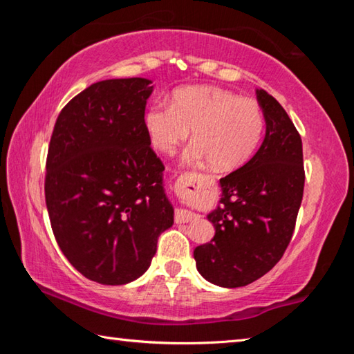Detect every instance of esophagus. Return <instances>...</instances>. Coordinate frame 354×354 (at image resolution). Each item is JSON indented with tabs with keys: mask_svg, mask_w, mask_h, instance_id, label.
I'll use <instances>...</instances> for the list:
<instances>
[{
	"mask_svg": "<svg viewBox=\"0 0 354 354\" xmlns=\"http://www.w3.org/2000/svg\"><path fill=\"white\" fill-rule=\"evenodd\" d=\"M196 215L190 211H185V209H178L175 212V221L176 223H189V221H194Z\"/></svg>",
	"mask_w": 354,
	"mask_h": 354,
	"instance_id": "34e87169",
	"label": "esophagus"
}]
</instances>
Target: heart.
<instances>
[{
	"label": "heart",
	"mask_w": 354,
	"mask_h": 354,
	"mask_svg": "<svg viewBox=\"0 0 354 354\" xmlns=\"http://www.w3.org/2000/svg\"><path fill=\"white\" fill-rule=\"evenodd\" d=\"M145 128L153 147L173 153L194 139L185 159L214 169L232 170L254 154L263 133L261 106L251 98L215 86H192L173 93V101H158L148 107Z\"/></svg>",
	"instance_id": "heart-1"
}]
</instances>
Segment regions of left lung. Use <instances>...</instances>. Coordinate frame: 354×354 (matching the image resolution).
<instances>
[{
    "mask_svg": "<svg viewBox=\"0 0 354 354\" xmlns=\"http://www.w3.org/2000/svg\"><path fill=\"white\" fill-rule=\"evenodd\" d=\"M256 95L266 139L247 164L220 179V206L207 217L215 236L194 251L201 277L223 287L247 286L277 266L303 200L301 137L272 95L262 88Z\"/></svg>",
    "mask_w": 354,
    "mask_h": 354,
    "instance_id": "1",
    "label": "left lung"
}]
</instances>
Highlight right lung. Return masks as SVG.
<instances>
[{"instance_id":"1","label":"right lung","mask_w":354,"mask_h":354,"mask_svg":"<svg viewBox=\"0 0 354 354\" xmlns=\"http://www.w3.org/2000/svg\"><path fill=\"white\" fill-rule=\"evenodd\" d=\"M151 81L92 84L59 113L46 156L45 201L59 248L77 272L120 286L148 270L173 225L164 164L145 128Z\"/></svg>"}]
</instances>
